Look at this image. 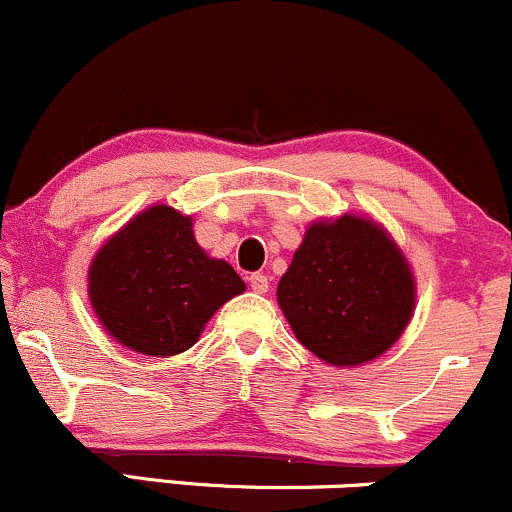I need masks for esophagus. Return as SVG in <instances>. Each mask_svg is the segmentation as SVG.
I'll list each match as a JSON object with an SVG mask.
<instances>
[{"mask_svg":"<svg viewBox=\"0 0 512 512\" xmlns=\"http://www.w3.org/2000/svg\"><path fill=\"white\" fill-rule=\"evenodd\" d=\"M250 286H252V291H255V293H267L269 279L264 274H252L250 276Z\"/></svg>","mask_w":512,"mask_h":512,"instance_id":"34e87169","label":"esophagus"}]
</instances>
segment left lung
<instances>
[{
  "instance_id": "1",
  "label": "left lung",
  "mask_w": 512,
  "mask_h": 512,
  "mask_svg": "<svg viewBox=\"0 0 512 512\" xmlns=\"http://www.w3.org/2000/svg\"><path fill=\"white\" fill-rule=\"evenodd\" d=\"M305 349L334 368L383 356L414 315L416 281L395 238L370 216L317 219L276 286Z\"/></svg>"
}]
</instances>
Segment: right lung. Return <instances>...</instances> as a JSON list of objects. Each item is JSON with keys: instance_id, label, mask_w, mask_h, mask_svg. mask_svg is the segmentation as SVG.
I'll use <instances>...</instances> for the list:
<instances>
[{"instance_id": "add662e5", "label": "right lung", "mask_w": 512, "mask_h": 512, "mask_svg": "<svg viewBox=\"0 0 512 512\" xmlns=\"http://www.w3.org/2000/svg\"><path fill=\"white\" fill-rule=\"evenodd\" d=\"M192 223V216L154 204L93 255L88 301L117 344L156 358L182 354L211 315L245 291L231 264L199 248Z\"/></svg>"}]
</instances>
